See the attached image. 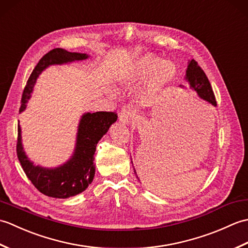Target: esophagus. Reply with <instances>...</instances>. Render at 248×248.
Masks as SVG:
<instances>
[{
	"label": "esophagus",
	"instance_id": "1",
	"mask_svg": "<svg viewBox=\"0 0 248 248\" xmlns=\"http://www.w3.org/2000/svg\"><path fill=\"white\" fill-rule=\"evenodd\" d=\"M134 112L130 108H124L121 109V112L119 114V121L124 124H129L131 123V120L134 117Z\"/></svg>",
	"mask_w": 248,
	"mask_h": 248
}]
</instances>
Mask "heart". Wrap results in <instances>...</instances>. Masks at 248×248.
<instances>
[{
  "mask_svg": "<svg viewBox=\"0 0 248 248\" xmlns=\"http://www.w3.org/2000/svg\"><path fill=\"white\" fill-rule=\"evenodd\" d=\"M177 67L170 61H163L160 57L147 54L135 62L124 78L129 83H138L150 78L145 96L152 101L162 96L170 84L175 81Z\"/></svg>",
  "mask_w": 248,
  "mask_h": 248,
  "instance_id": "1",
  "label": "heart"
}]
</instances>
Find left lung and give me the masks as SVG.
<instances>
[{"label": "left lung", "instance_id": "8db88e82", "mask_svg": "<svg viewBox=\"0 0 248 248\" xmlns=\"http://www.w3.org/2000/svg\"><path fill=\"white\" fill-rule=\"evenodd\" d=\"M186 81L189 84V87H191L194 92H196V93L198 94V97L200 99H202L203 101L213 105V107H217V100H215L211 84H210L203 70L199 67L197 62L195 60L188 61L187 62ZM180 87L184 88L183 85H180ZM131 162H132V160H131ZM135 175L138 177L136 171H135Z\"/></svg>", "mask_w": 248, "mask_h": 248}]
</instances>
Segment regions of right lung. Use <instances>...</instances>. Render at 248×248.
<instances>
[{
  "instance_id": "1",
  "label": "right lung",
  "mask_w": 248,
  "mask_h": 248,
  "mask_svg": "<svg viewBox=\"0 0 248 248\" xmlns=\"http://www.w3.org/2000/svg\"><path fill=\"white\" fill-rule=\"evenodd\" d=\"M86 53L68 52L56 48L48 52L31 72L21 100L20 113L26 108L31 99L37 78L46 68L54 65H65L73 62L85 61ZM117 120V114L113 112L84 113L78 121L75 150L69 160L56 167H44L34 164L26 155L21 136V127L18 124L17 155L25 175L34 186L46 196L53 198H69L85 191L93 180L94 152L98 141L107 134L109 127Z\"/></svg>"
}]
</instances>
